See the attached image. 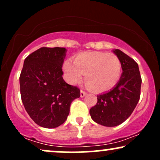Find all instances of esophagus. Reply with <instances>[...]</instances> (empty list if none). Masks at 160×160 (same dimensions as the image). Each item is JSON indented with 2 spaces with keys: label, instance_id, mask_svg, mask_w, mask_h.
<instances>
[{
  "label": "esophagus",
  "instance_id": "obj_1",
  "mask_svg": "<svg viewBox=\"0 0 160 160\" xmlns=\"http://www.w3.org/2000/svg\"><path fill=\"white\" fill-rule=\"evenodd\" d=\"M86 95V92L85 91H83V90L80 91V97H81V98H82V97L85 96Z\"/></svg>",
  "mask_w": 160,
  "mask_h": 160
}]
</instances>
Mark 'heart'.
<instances>
[{
    "label": "heart",
    "mask_w": 160,
    "mask_h": 160,
    "mask_svg": "<svg viewBox=\"0 0 160 160\" xmlns=\"http://www.w3.org/2000/svg\"><path fill=\"white\" fill-rule=\"evenodd\" d=\"M68 82L76 84L85 74L87 86L92 90L102 92L117 85L122 72V63L113 53L87 52L75 57L74 62L66 60L63 64Z\"/></svg>",
    "instance_id": "b5f03b06"
}]
</instances>
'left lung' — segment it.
Returning a JSON list of instances; mask_svg holds the SVG:
<instances>
[{"label":"left lung","mask_w":160,"mask_h":160,"mask_svg":"<svg viewBox=\"0 0 160 160\" xmlns=\"http://www.w3.org/2000/svg\"><path fill=\"white\" fill-rule=\"evenodd\" d=\"M113 52L122 63V75L113 89L97 95V104L89 111L95 122L108 127L117 126L127 120L141 95V78L136 62L120 49Z\"/></svg>","instance_id":"8db88e82"}]
</instances>
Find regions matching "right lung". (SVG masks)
<instances>
[{
  "label": "right lung",
  "mask_w": 160,
  "mask_h": 160,
  "mask_svg": "<svg viewBox=\"0 0 160 160\" xmlns=\"http://www.w3.org/2000/svg\"><path fill=\"white\" fill-rule=\"evenodd\" d=\"M66 51L63 47H41L24 61L19 77L22 101L31 118L42 127L64 123L71 102L80 96V89L62 78Z\"/></svg>",
  "instance_id": "right-lung-1"
}]
</instances>
